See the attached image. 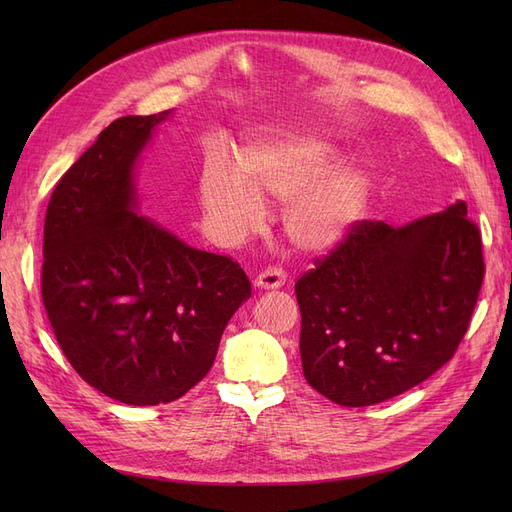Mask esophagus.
Returning a JSON list of instances; mask_svg holds the SVG:
<instances>
[{
	"instance_id": "34e87169",
	"label": "esophagus",
	"mask_w": 512,
	"mask_h": 512,
	"mask_svg": "<svg viewBox=\"0 0 512 512\" xmlns=\"http://www.w3.org/2000/svg\"><path fill=\"white\" fill-rule=\"evenodd\" d=\"M284 282H286V273L280 267H267L256 277V286L265 288V290L280 288V286H284Z\"/></svg>"
}]
</instances>
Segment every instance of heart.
Instances as JSON below:
<instances>
[{
	"label": "heart",
	"instance_id": "obj_1",
	"mask_svg": "<svg viewBox=\"0 0 512 512\" xmlns=\"http://www.w3.org/2000/svg\"><path fill=\"white\" fill-rule=\"evenodd\" d=\"M331 166L329 145L309 136H284L245 149L237 160L241 178L226 164H211L200 194L205 207L237 235L260 224L258 203H290L284 215L288 239L299 250L324 252L342 241L367 200V181L356 170L315 180Z\"/></svg>",
	"mask_w": 512,
	"mask_h": 512
}]
</instances>
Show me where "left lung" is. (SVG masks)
<instances>
[{
	"instance_id": "left-lung-1",
	"label": "left lung",
	"mask_w": 512,
	"mask_h": 512,
	"mask_svg": "<svg viewBox=\"0 0 512 512\" xmlns=\"http://www.w3.org/2000/svg\"><path fill=\"white\" fill-rule=\"evenodd\" d=\"M483 277L463 200L395 228L356 220L294 284L305 380L348 408L406 393L453 359Z\"/></svg>"
}]
</instances>
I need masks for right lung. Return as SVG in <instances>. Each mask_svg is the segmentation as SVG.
Returning <instances> with one entry per match:
<instances>
[{"label": "right lung", "instance_id": "1", "mask_svg": "<svg viewBox=\"0 0 512 512\" xmlns=\"http://www.w3.org/2000/svg\"><path fill=\"white\" fill-rule=\"evenodd\" d=\"M168 115H128L55 185L44 218L42 303L87 384L130 406L188 393L211 369L252 284L230 256L185 245L136 215L132 168Z\"/></svg>", "mask_w": 512, "mask_h": 512}]
</instances>
